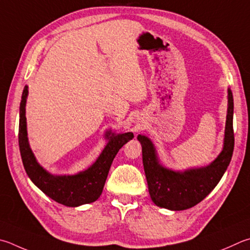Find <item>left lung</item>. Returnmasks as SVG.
I'll return each mask as SVG.
<instances>
[{"mask_svg": "<svg viewBox=\"0 0 250 250\" xmlns=\"http://www.w3.org/2000/svg\"><path fill=\"white\" fill-rule=\"evenodd\" d=\"M228 115H226L223 149L210 165L176 171L163 166L158 161L155 146L145 135H138L142 145V158L148 192L157 207L171 211L187 210L201 202L228 169L234 151L232 90L228 89Z\"/></svg>", "mask_w": 250, "mask_h": 250, "instance_id": "left-lung-1", "label": "left lung"}]
</instances>
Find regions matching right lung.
<instances>
[{
	"label": "right lung",
	"mask_w": 250,
	"mask_h": 250,
	"mask_svg": "<svg viewBox=\"0 0 250 250\" xmlns=\"http://www.w3.org/2000/svg\"><path fill=\"white\" fill-rule=\"evenodd\" d=\"M28 86H25L20 106V129L18 144L22 165L30 180L52 200L66 207H79L96 201L101 197L113 158L124 145L132 140L133 133L116 134L107 131L108 143L96 162L87 169L75 175H52L36 160L27 138L26 101Z\"/></svg>",
	"instance_id": "obj_1"
}]
</instances>
